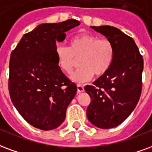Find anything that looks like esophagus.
Instances as JSON below:
<instances>
[{
	"mask_svg": "<svg viewBox=\"0 0 152 152\" xmlns=\"http://www.w3.org/2000/svg\"><path fill=\"white\" fill-rule=\"evenodd\" d=\"M77 93H82L84 91V87L83 86H82L80 84H77Z\"/></svg>",
	"mask_w": 152,
	"mask_h": 152,
	"instance_id": "obj_1",
	"label": "esophagus"
}]
</instances>
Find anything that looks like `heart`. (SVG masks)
<instances>
[{
  "instance_id": "obj_1",
  "label": "heart",
  "mask_w": 152,
  "mask_h": 152,
  "mask_svg": "<svg viewBox=\"0 0 152 152\" xmlns=\"http://www.w3.org/2000/svg\"><path fill=\"white\" fill-rule=\"evenodd\" d=\"M59 68L70 74L77 60L81 67L73 73L70 79L77 83L89 81L93 75H105L111 67L114 58V48L111 42L91 34H82L72 39L69 48L59 44L55 49Z\"/></svg>"
}]
</instances>
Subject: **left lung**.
Listing matches in <instances>:
<instances>
[{
	"label": "left lung",
	"mask_w": 152,
	"mask_h": 152,
	"mask_svg": "<svg viewBox=\"0 0 152 152\" xmlns=\"http://www.w3.org/2000/svg\"><path fill=\"white\" fill-rule=\"evenodd\" d=\"M104 35L114 48V58L105 75L87 85L91 97L87 119L101 129H110L123 122L138 104L142 91L143 59L134 40L111 26H91Z\"/></svg>",
	"instance_id": "1"
}]
</instances>
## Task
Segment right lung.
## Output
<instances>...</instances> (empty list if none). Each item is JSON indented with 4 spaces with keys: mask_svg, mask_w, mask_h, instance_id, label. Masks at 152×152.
<instances>
[{
    "mask_svg": "<svg viewBox=\"0 0 152 152\" xmlns=\"http://www.w3.org/2000/svg\"><path fill=\"white\" fill-rule=\"evenodd\" d=\"M80 22L68 19L43 23L23 35L10 60L9 91L21 116L35 128L56 129L65 121L68 105L77 92L76 84L56 61V42Z\"/></svg>",
    "mask_w": 152,
    "mask_h": 152,
    "instance_id": "right-lung-1",
    "label": "right lung"
}]
</instances>
